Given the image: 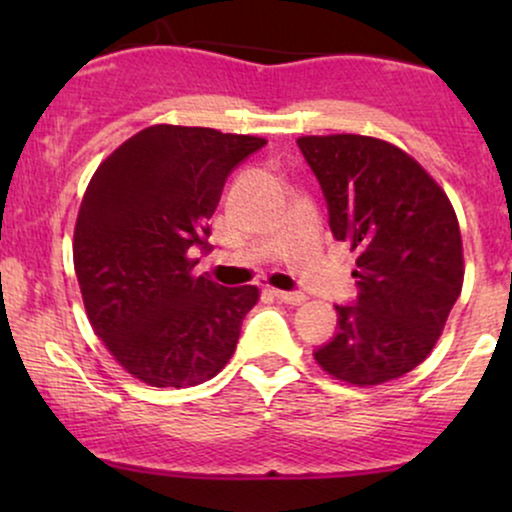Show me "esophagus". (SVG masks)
<instances>
[{"label": "esophagus", "instance_id": "esophagus-1", "mask_svg": "<svg viewBox=\"0 0 512 512\" xmlns=\"http://www.w3.org/2000/svg\"><path fill=\"white\" fill-rule=\"evenodd\" d=\"M281 303H289V305H301L305 301V296L301 291H272Z\"/></svg>", "mask_w": 512, "mask_h": 512}]
</instances>
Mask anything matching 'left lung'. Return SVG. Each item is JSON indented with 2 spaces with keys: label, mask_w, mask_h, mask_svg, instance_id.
Wrapping results in <instances>:
<instances>
[{
  "label": "left lung",
  "mask_w": 512,
  "mask_h": 512,
  "mask_svg": "<svg viewBox=\"0 0 512 512\" xmlns=\"http://www.w3.org/2000/svg\"><path fill=\"white\" fill-rule=\"evenodd\" d=\"M332 236L356 257V298L334 305L337 334L315 361L334 378L380 385L431 354L462 291V236L450 199L414 158L361 134L301 137Z\"/></svg>",
  "instance_id": "1"
}]
</instances>
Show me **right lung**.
Masks as SVG:
<instances>
[{"instance_id": "right-lung-1", "label": "right lung", "mask_w": 512, "mask_h": 512, "mask_svg": "<svg viewBox=\"0 0 512 512\" xmlns=\"http://www.w3.org/2000/svg\"><path fill=\"white\" fill-rule=\"evenodd\" d=\"M267 144L209 127H146L98 166L74 231V269L93 330L154 387L214 378L236 351L255 286L192 276L228 175Z\"/></svg>"}]
</instances>
